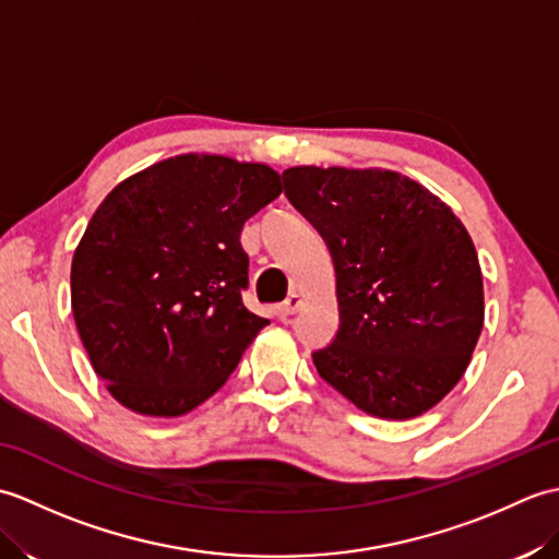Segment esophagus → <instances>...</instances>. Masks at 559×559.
<instances>
[{"label":"esophagus","instance_id":"esophagus-1","mask_svg":"<svg viewBox=\"0 0 559 559\" xmlns=\"http://www.w3.org/2000/svg\"><path fill=\"white\" fill-rule=\"evenodd\" d=\"M300 295H290V298L286 300V302H281L278 307H276V314H278V319H283V322H286V319L290 317V314H295L298 312V307H300Z\"/></svg>","mask_w":559,"mask_h":559}]
</instances>
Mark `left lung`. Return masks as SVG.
Listing matches in <instances>:
<instances>
[{"mask_svg": "<svg viewBox=\"0 0 559 559\" xmlns=\"http://www.w3.org/2000/svg\"><path fill=\"white\" fill-rule=\"evenodd\" d=\"M283 192L334 259L338 331L319 377L360 411L408 420L466 372L483 331L476 247L447 204L391 170L288 168Z\"/></svg>", "mask_w": 559, "mask_h": 559, "instance_id": "1", "label": "left lung"}]
</instances>
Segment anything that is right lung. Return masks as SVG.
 I'll return each mask as SVG.
<instances>
[{"label":"right lung","instance_id":"1","mask_svg":"<svg viewBox=\"0 0 559 559\" xmlns=\"http://www.w3.org/2000/svg\"><path fill=\"white\" fill-rule=\"evenodd\" d=\"M278 194L269 165L187 153L105 197L71 261V310L122 406L175 418L228 382L269 324L242 302L240 233Z\"/></svg>","mask_w":559,"mask_h":559}]
</instances>
